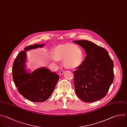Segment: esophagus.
<instances>
[{
	"label": "esophagus",
	"mask_w": 127,
	"mask_h": 127,
	"mask_svg": "<svg viewBox=\"0 0 127 127\" xmlns=\"http://www.w3.org/2000/svg\"><path fill=\"white\" fill-rule=\"evenodd\" d=\"M65 72V71L64 70H61L60 71V75H62V74H63L64 72Z\"/></svg>",
	"instance_id": "34e87169"
}]
</instances>
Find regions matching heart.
<instances>
[{
	"label": "heart",
	"instance_id": "obj_1",
	"mask_svg": "<svg viewBox=\"0 0 127 127\" xmlns=\"http://www.w3.org/2000/svg\"><path fill=\"white\" fill-rule=\"evenodd\" d=\"M53 57L54 62L63 60L64 65L70 68L79 67L84 61V53L82 48L69 43L57 46L53 51Z\"/></svg>",
	"mask_w": 127,
	"mask_h": 127
}]
</instances>
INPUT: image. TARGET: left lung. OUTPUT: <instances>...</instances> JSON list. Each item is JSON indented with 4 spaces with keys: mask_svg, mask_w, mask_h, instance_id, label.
<instances>
[{
    "mask_svg": "<svg viewBox=\"0 0 127 127\" xmlns=\"http://www.w3.org/2000/svg\"><path fill=\"white\" fill-rule=\"evenodd\" d=\"M85 49L87 56L74 73L77 96L85 102L105 97L113 82L114 63L107 50L88 40H74Z\"/></svg>",
    "mask_w": 127,
    "mask_h": 127,
    "instance_id": "8db88e82",
    "label": "left lung"
}]
</instances>
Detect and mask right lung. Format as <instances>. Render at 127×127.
<instances>
[{"label": "right lung", "instance_id": "1", "mask_svg": "<svg viewBox=\"0 0 127 127\" xmlns=\"http://www.w3.org/2000/svg\"><path fill=\"white\" fill-rule=\"evenodd\" d=\"M44 44L30 45L21 51L14 60L12 78L19 94L33 102H43L53 93L59 75L45 67L38 68L32 73H27L24 68L26 53L28 50L42 47Z\"/></svg>", "mask_w": 127, "mask_h": 127}]
</instances>
